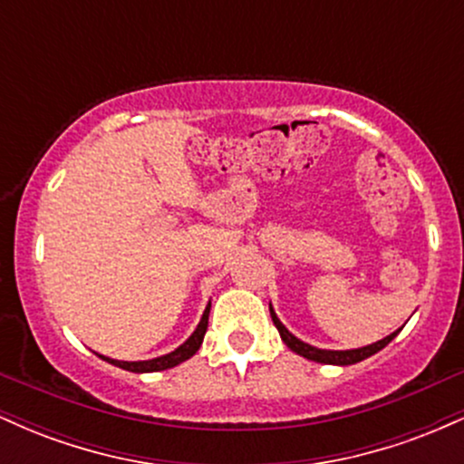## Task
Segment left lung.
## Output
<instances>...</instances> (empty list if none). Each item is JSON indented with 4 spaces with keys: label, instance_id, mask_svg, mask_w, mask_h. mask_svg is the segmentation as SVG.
<instances>
[{
    "label": "left lung",
    "instance_id": "8db88e82",
    "mask_svg": "<svg viewBox=\"0 0 464 464\" xmlns=\"http://www.w3.org/2000/svg\"><path fill=\"white\" fill-rule=\"evenodd\" d=\"M270 316H273V323L275 327L279 329V335L281 340L290 347L295 353L303 355V358L312 360V362H321V364H335V366H349V364H355V362H362L366 358H371V355H375L377 351H382L386 347L388 343H391L395 335L401 332V327L397 329V332H392L391 335H386V338L377 340V343L372 344H366V347H360V349H347V351H332V349H318V347H312V344L303 343V340L296 338L295 334H290L285 329V324L276 318V314L273 310V305H270Z\"/></svg>",
    "mask_w": 464,
    "mask_h": 464
}]
</instances>
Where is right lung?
I'll return each instance as SVG.
<instances>
[{"label": "right lung", "mask_w": 464, "mask_h": 464, "mask_svg": "<svg viewBox=\"0 0 464 464\" xmlns=\"http://www.w3.org/2000/svg\"><path fill=\"white\" fill-rule=\"evenodd\" d=\"M209 310H211V303L207 305L205 314H202L198 327H196V332L189 335L188 340H185L183 344H180L179 349H174L172 353H165L161 358H154V360H141V362H121V360H113V358H106V355H100V358L109 362V364H115L120 366V369L124 371H130V372H154V371H165V369H172V366L180 364V362L189 360L191 355L196 353V351L200 349L202 344V338H205V332H207V324H209Z\"/></svg>", "instance_id": "obj_1"}]
</instances>
